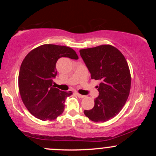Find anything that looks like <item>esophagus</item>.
Listing matches in <instances>:
<instances>
[{
	"label": "esophagus",
	"instance_id": "34e87169",
	"mask_svg": "<svg viewBox=\"0 0 156 156\" xmlns=\"http://www.w3.org/2000/svg\"><path fill=\"white\" fill-rule=\"evenodd\" d=\"M76 95L78 96V98H85V96H84V95H82V94H79V93H76Z\"/></svg>",
	"mask_w": 156,
	"mask_h": 156
}]
</instances>
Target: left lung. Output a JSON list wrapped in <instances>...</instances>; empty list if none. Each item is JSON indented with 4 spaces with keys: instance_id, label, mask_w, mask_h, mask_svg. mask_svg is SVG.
<instances>
[{
    "instance_id": "1",
    "label": "left lung",
    "mask_w": 156,
    "mask_h": 156,
    "mask_svg": "<svg viewBox=\"0 0 156 156\" xmlns=\"http://www.w3.org/2000/svg\"><path fill=\"white\" fill-rule=\"evenodd\" d=\"M80 54L92 79L100 80L94 107L84 111V114L96 122L108 121L120 112L129 96L131 76L128 62L111 44L81 49Z\"/></svg>"
}]
</instances>
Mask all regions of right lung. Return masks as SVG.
<instances>
[{
  "mask_svg": "<svg viewBox=\"0 0 156 156\" xmlns=\"http://www.w3.org/2000/svg\"><path fill=\"white\" fill-rule=\"evenodd\" d=\"M61 57L78 59L76 52L64 45L45 44L31 51L21 64L18 87L25 106L41 120H54L64 112V102L73 92H63L53 86Z\"/></svg>",
  "mask_w": 156,
  "mask_h": 156,
  "instance_id": "add662e5",
  "label": "right lung"
}]
</instances>
